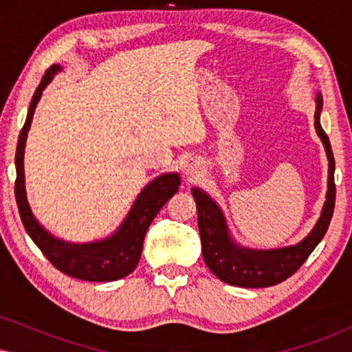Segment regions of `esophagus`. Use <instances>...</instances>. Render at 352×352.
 <instances>
[{"instance_id": "34e87169", "label": "esophagus", "mask_w": 352, "mask_h": 352, "mask_svg": "<svg viewBox=\"0 0 352 352\" xmlns=\"http://www.w3.org/2000/svg\"><path fill=\"white\" fill-rule=\"evenodd\" d=\"M201 170V165L199 160H195V158H190V160H187L184 163V166H182V171L186 173L187 176H197Z\"/></svg>"}]
</instances>
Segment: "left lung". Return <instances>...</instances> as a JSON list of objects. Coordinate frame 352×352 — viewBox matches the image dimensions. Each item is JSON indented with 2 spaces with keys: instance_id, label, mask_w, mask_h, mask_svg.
Returning a JSON list of instances; mask_svg holds the SVG:
<instances>
[{
  "instance_id": "obj_1",
  "label": "left lung",
  "mask_w": 352,
  "mask_h": 352,
  "mask_svg": "<svg viewBox=\"0 0 352 352\" xmlns=\"http://www.w3.org/2000/svg\"><path fill=\"white\" fill-rule=\"evenodd\" d=\"M322 94L317 93L314 126L329 158V190L320 218L309 235L300 243L276 250H252L237 245L230 237L223 211L199 187L192 189L197 204V221L201 239V253L206 266L219 280L234 287L263 288L277 285L293 276L324 239L335 208V158L331 146L320 126Z\"/></svg>"
}]
</instances>
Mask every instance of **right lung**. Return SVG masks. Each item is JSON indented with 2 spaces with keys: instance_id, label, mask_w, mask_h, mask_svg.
Instances as JSON below:
<instances>
[{
  "instance_id": "1",
  "label": "right lung",
  "mask_w": 352,
  "mask_h": 352,
  "mask_svg": "<svg viewBox=\"0 0 352 352\" xmlns=\"http://www.w3.org/2000/svg\"><path fill=\"white\" fill-rule=\"evenodd\" d=\"M60 65L54 64L46 70L41 83L33 94L30 107H28L27 120L21 129L16 148V201L22 224L35 242L41 253L50 259L52 266L59 269L67 276L88 282H112L126 277L136 269L142 253L144 237L148 226L155 218L162 206L179 190L181 177L177 173H166L153 179L144 187L138 195L131 210L122 226L104 240L89 243H70L56 239L38 223L33 216L25 192V175H23V153H25V141L30 129L33 113L40 100L43 89L50 85Z\"/></svg>"
}]
</instances>
